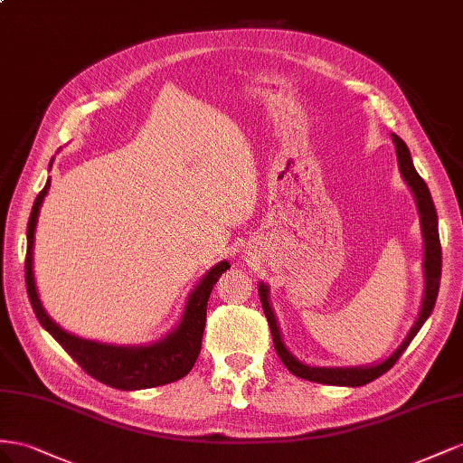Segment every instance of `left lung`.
I'll return each mask as SVG.
<instances>
[{"mask_svg": "<svg viewBox=\"0 0 463 463\" xmlns=\"http://www.w3.org/2000/svg\"><path fill=\"white\" fill-rule=\"evenodd\" d=\"M392 139L395 143V153H398V165H400V173L403 176V180L407 182V186L411 188L415 202H417V209H419V217H420V232H422V242H425V260H422V273H425V293H422V305H420V312L419 318L413 324V327L409 329L407 337L403 339L402 345L395 349L388 359H384L378 364H371V366H308L302 364L297 356L290 354V351L285 347L279 326H277L273 308L269 305V287L260 283L258 285V293H260V300H261V308L266 312V318L271 329L273 335V345L279 359L283 361V364L287 366L288 373H293L295 376L302 378V380H310V382H318V384H329V386H364L368 382L376 380L378 376H382L384 373H388L390 368L398 363V359L402 356V353L407 349L409 343L417 335V332L420 329V326L427 322V318L430 316L434 302H437L439 297V287H440V273H442V248H440V239H439V217H437V209H434L430 192L427 188L425 180H422L417 170L413 166L411 161V153H409L407 145L403 143L402 137H398L395 134H392Z\"/></svg>", "mask_w": 463, "mask_h": 463, "instance_id": "8db88e82", "label": "left lung"}]
</instances>
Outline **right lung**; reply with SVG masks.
<instances>
[{
    "instance_id": "right-lung-1",
    "label": "right lung",
    "mask_w": 463,
    "mask_h": 463,
    "mask_svg": "<svg viewBox=\"0 0 463 463\" xmlns=\"http://www.w3.org/2000/svg\"><path fill=\"white\" fill-rule=\"evenodd\" d=\"M52 166V161H50ZM50 190V178L46 186L36 195L29 224H26V260H24V279H26V293L33 305L38 322L43 324L46 332L54 337L60 345L68 351L71 359L83 368V371L95 380L102 382L116 390H145L170 384L186 376L197 354L202 351V337L207 318V300L213 285L219 277L227 271L231 266L229 261H219L217 266L211 268L197 287L192 290L186 308H184L182 320L178 326L149 345H109V343H99L77 337L61 329L54 320L50 318L44 310L33 273V248H34V231L41 205L44 195Z\"/></svg>"
}]
</instances>
